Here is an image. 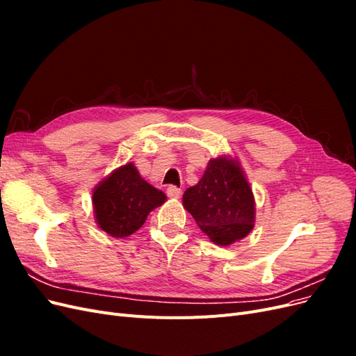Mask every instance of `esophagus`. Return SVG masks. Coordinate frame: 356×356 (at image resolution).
Listing matches in <instances>:
<instances>
[{
  "label": "esophagus",
  "instance_id": "34e87169",
  "mask_svg": "<svg viewBox=\"0 0 356 356\" xmlns=\"http://www.w3.org/2000/svg\"><path fill=\"white\" fill-rule=\"evenodd\" d=\"M166 195L170 197V199H179L181 196V190L175 186H169L168 190H166Z\"/></svg>",
  "mask_w": 356,
  "mask_h": 356
}]
</instances>
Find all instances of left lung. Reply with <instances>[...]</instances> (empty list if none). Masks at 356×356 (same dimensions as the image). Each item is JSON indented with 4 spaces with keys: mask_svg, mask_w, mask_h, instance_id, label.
Returning <instances> with one entry per match:
<instances>
[{
    "mask_svg": "<svg viewBox=\"0 0 356 356\" xmlns=\"http://www.w3.org/2000/svg\"><path fill=\"white\" fill-rule=\"evenodd\" d=\"M182 203L217 245H232L254 229L255 200L238 160L211 159L197 184L186 190Z\"/></svg>",
    "mask_w": 356,
    "mask_h": 356,
    "instance_id": "8db88e82",
    "label": "left lung"
}]
</instances>
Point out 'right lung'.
I'll return each mask as SVG.
<instances>
[{
	"mask_svg": "<svg viewBox=\"0 0 356 356\" xmlns=\"http://www.w3.org/2000/svg\"><path fill=\"white\" fill-rule=\"evenodd\" d=\"M165 200V193L143 179L134 163L120 166L101 181L92 197L99 229L120 239L143 227L148 213Z\"/></svg>",
	"mask_w": 356,
	"mask_h": 356,
	"instance_id": "1",
	"label": "right lung"
}]
</instances>
